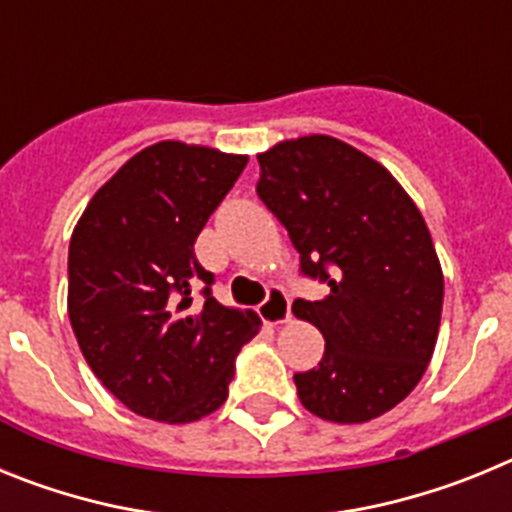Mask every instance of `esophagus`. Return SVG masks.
I'll return each mask as SVG.
<instances>
[{"instance_id":"34e87169","label":"esophagus","mask_w":512,"mask_h":512,"mask_svg":"<svg viewBox=\"0 0 512 512\" xmlns=\"http://www.w3.org/2000/svg\"><path fill=\"white\" fill-rule=\"evenodd\" d=\"M259 312H261V318H264V323H269V325L287 323L289 315H292V307H289V295L284 292V289L274 287L269 295H266V300L259 305Z\"/></svg>"}]
</instances>
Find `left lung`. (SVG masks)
<instances>
[{
	"label": "left lung",
	"mask_w": 512,
	"mask_h": 512,
	"mask_svg": "<svg viewBox=\"0 0 512 512\" xmlns=\"http://www.w3.org/2000/svg\"><path fill=\"white\" fill-rule=\"evenodd\" d=\"M261 202L287 228L300 271L330 287L292 310L325 354L295 374L300 402L330 423H366L402 402L428 369L443 274L423 215L395 176L330 135L259 153Z\"/></svg>",
	"instance_id": "1"
}]
</instances>
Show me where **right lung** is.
I'll return each instance as SVG.
<instances>
[{
  "mask_svg": "<svg viewBox=\"0 0 512 512\" xmlns=\"http://www.w3.org/2000/svg\"><path fill=\"white\" fill-rule=\"evenodd\" d=\"M248 156L161 140L135 153L76 223L69 318L99 382L143 418L192 423L228 397L259 315L212 297L194 241ZM203 287V302L193 292Z\"/></svg>",
  "mask_w": 512,
  "mask_h": 512,
  "instance_id": "obj_1",
  "label": "right lung"
}]
</instances>
